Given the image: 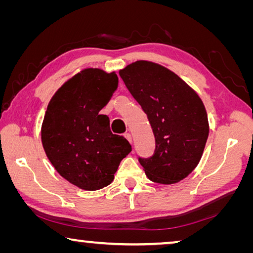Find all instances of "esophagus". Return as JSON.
Listing matches in <instances>:
<instances>
[{
	"label": "esophagus",
	"mask_w": 253,
	"mask_h": 253,
	"mask_svg": "<svg viewBox=\"0 0 253 253\" xmlns=\"http://www.w3.org/2000/svg\"><path fill=\"white\" fill-rule=\"evenodd\" d=\"M124 136H125V138L131 144V135L129 134V132H126V134H124Z\"/></svg>",
	"instance_id": "34e87169"
}]
</instances>
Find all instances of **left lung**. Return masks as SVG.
<instances>
[{
  "instance_id": "1",
  "label": "left lung",
  "mask_w": 253,
  "mask_h": 253,
  "mask_svg": "<svg viewBox=\"0 0 253 253\" xmlns=\"http://www.w3.org/2000/svg\"><path fill=\"white\" fill-rule=\"evenodd\" d=\"M119 76L142 106L155 136L151 158H139L146 176L160 184H175L198 166L210 127L202 99L193 88L164 66L138 60Z\"/></svg>"
}]
</instances>
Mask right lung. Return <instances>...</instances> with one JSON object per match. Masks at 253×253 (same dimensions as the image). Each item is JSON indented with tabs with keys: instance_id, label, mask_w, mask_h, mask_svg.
Wrapping results in <instances>:
<instances>
[{
	"instance_id": "obj_1",
	"label": "right lung",
	"mask_w": 253,
	"mask_h": 253,
	"mask_svg": "<svg viewBox=\"0 0 253 253\" xmlns=\"http://www.w3.org/2000/svg\"><path fill=\"white\" fill-rule=\"evenodd\" d=\"M117 85L115 71L85 68L68 79L48 104L42 146L55 170L81 190L109 185L131 151L126 138L111 132L109 117L99 114Z\"/></svg>"
}]
</instances>
